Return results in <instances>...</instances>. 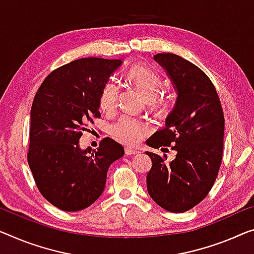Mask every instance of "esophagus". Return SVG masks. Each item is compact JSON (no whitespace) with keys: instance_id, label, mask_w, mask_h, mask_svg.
I'll use <instances>...</instances> for the list:
<instances>
[{"instance_id":"obj_1","label":"esophagus","mask_w":254,"mask_h":254,"mask_svg":"<svg viewBox=\"0 0 254 254\" xmlns=\"http://www.w3.org/2000/svg\"><path fill=\"white\" fill-rule=\"evenodd\" d=\"M126 154L127 155H135V154H138L139 151L137 150V149H134V148H131V147H126Z\"/></svg>"}]
</instances>
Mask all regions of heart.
Listing matches in <instances>:
<instances>
[{
	"mask_svg": "<svg viewBox=\"0 0 254 254\" xmlns=\"http://www.w3.org/2000/svg\"><path fill=\"white\" fill-rule=\"evenodd\" d=\"M127 81L137 88L143 97L154 104L156 109L165 106L163 99L154 100L162 89V78L156 71L146 66H133L127 73ZM119 100V88L114 82H108L104 86L100 96V108L104 112H112ZM112 135L127 145H135L145 135V127L137 120L130 116H123L112 127Z\"/></svg>",
	"mask_w": 254,
	"mask_h": 254,
	"instance_id": "b5f03b06",
	"label": "heart"
}]
</instances>
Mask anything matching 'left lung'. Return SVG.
I'll use <instances>...</instances> for the list:
<instances>
[{"instance_id": "8db88e82", "label": "left lung", "mask_w": 254, "mask_h": 254, "mask_svg": "<svg viewBox=\"0 0 254 254\" xmlns=\"http://www.w3.org/2000/svg\"><path fill=\"white\" fill-rule=\"evenodd\" d=\"M154 60L165 70L177 93L165 127L146 143L171 146L176 157L145 151L151 160L147 190L164 210L181 213L206 197L218 176L224 149L225 119L218 93L202 69L180 56L158 54Z\"/></svg>"}]
</instances>
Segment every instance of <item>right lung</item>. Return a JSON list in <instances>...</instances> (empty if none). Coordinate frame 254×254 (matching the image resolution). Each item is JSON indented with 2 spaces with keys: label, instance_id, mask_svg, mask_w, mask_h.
I'll return each mask as SVG.
<instances>
[{
  "label": "right lung",
  "instance_id": "obj_1",
  "mask_svg": "<svg viewBox=\"0 0 254 254\" xmlns=\"http://www.w3.org/2000/svg\"><path fill=\"white\" fill-rule=\"evenodd\" d=\"M121 65L119 59H77L52 71L34 98L28 164L41 194L60 210L75 212L96 202L109 166L124 155L111 138L97 151L78 143L86 124L100 117L101 91Z\"/></svg>",
  "mask_w": 254,
  "mask_h": 254
}]
</instances>
